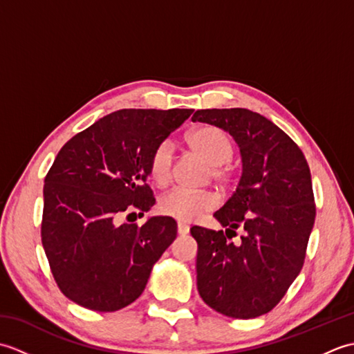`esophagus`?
Instances as JSON below:
<instances>
[{
    "instance_id": "esophagus-1",
    "label": "esophagus",
    "mask_w": 354,
    "mask_h": 354,
    "mask_svg": "<svg viewBox=\"0 0 354 354\" xmlns=\"http://www.w3.org/2000/svg\"><path fill=\"white\" fill-rule=\"evenodd\" d=\"M189 231H190L189 225L184 223V222H178V234L179 236H187V234H189Z\"/></svg>"
}]
</instances>
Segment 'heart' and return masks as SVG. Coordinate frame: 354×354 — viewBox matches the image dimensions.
I'll list each match as a JSON object with an SVG mask.
<instances>
[{
	"mask_svg": "<svg viewBox=\"0 0 354 354\" xmlns=\"http://www.w3.org/2000/svg\"><path fill=\"white\" fill-rule=\"evenodd\" d=\"M190 147L194 152L199 153L207 164L213 167V176L216 181H227L228 169L223 164H227L232 153L234 146L232 141L222 129L212 124L199 126L193 129L187 137ZM173 165V150L170 142H161L158 146L152 156H150L149 171L150 178L158 185H165L170 181ZM216 205V199L209 193H194L184 189H173L165 193L160 199L158 208L164 216L175 217L178 221L192 222L198 219L199 216L209 212Z\"/></svg>",
	"mask_w": 354,
	"mask_h": 354,
	"instance_id": "1",
	"label": "heart"
}]
</instances>
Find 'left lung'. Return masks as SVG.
I'll use <instances>...</instances> for the list:
<instances>
[{"label":"left lung","mask_w":354,"mask_h":354,"mask_svg":"<svg viewBox=\"0 0 354 354\" xmlns=\"http://www.w3.org/2000/svg\"><path fill=\"white\" fill-rule=\"evenodd\" d=\"M228 132L242 176L214 213L225 231L192 227L201 298L225 317L251 319L280 303L303 268L315 223L310 169L288 133L243 108L199 109L192 117ZM244 232L239 244L228 232Z\"/></svg>","instance_id":"1"}]
</instances>
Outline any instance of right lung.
Listing matches in <instances>:
<instances>
[{"label":"right lung","mask_w":354,"mask_h":354,"mask_svg":"<svg viewBox=\"0 0 354 354\" xmlns=\"http://www.w3.org/2000/svg\"><path fill=\"white\" fill-rule=\"evenodd\" d=\"M192 112L120 109L59 150L44 181L41 236L53 277L71 301L115 312L145 290L178 225L169 216L149 217L141 227L122 217L153 207L145 184L150 156Z\"/></svg>","instance_id":"add662e5"}]
</instances>
